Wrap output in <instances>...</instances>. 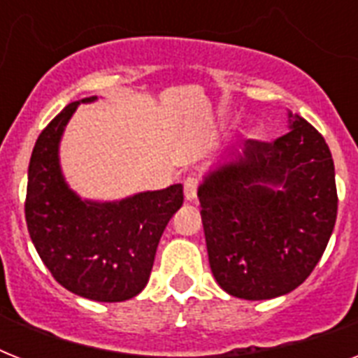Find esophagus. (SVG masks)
<instances>
[{
    "mask_svg": "<svg viewBox=\"0 0 358 358\" xmlns=\"http://www.w3.org/2000/svg\"><path fill=\"white\" fill-rule=\"evenodd\" d=\"M196 189H199V178L196 176H187L184 180V195L187 201H195Z\"/></svg>",
    "mask_w": 358,
    "mask_h": 358,
    "instance_id": "34e87169",
    "label": "esophagus"
}]
</instances>
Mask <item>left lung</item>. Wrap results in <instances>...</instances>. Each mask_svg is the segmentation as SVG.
<instances>
[{
    "instance_id": "obj_1",
    "label": "left lung",
    "mask_w": 358,
    "mask_h": 358,
    "mask_svg": "<svg viewBox=\"0 0 358 358\" xmlns=\"http://www.w3.org/2000/svg\"><path fill=\"white\" fill-rule=\"evenodd\" d=\"M199 201L219 286L239 299H273L305 282L333 234V156L312 124L289 113L288 134L245 141L204 178Z\"/></svg>"
}]
</instances>
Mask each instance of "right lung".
<instances>
[{"label":"right lung","mask_w":358,"mask_h":358,"mask_svg":"<svg viewBox=\"0 0 358 358\" xmlns=\"http://www.w3.org/2000/svg\"><path fill=\"white\" fill-rule=\"evenodd\" d=\"M96 96L83 98L92 102ZM80 102L42 129L31 154L25 221L36 252L61 286L85 299L119 303L145 288L163 230L184 187L146 191L117 202L81 201L59 167V141Z\"/></svg>","instance_id":"obj_1"}]
</instances>
